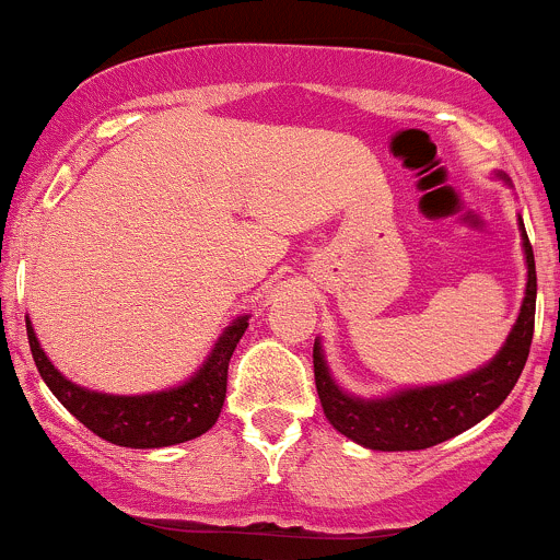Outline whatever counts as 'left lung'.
<instances>
[{
  "instance_id": "1",
  "label": "left lung",
  "mask_w": 560,
  "mask_h": 560,
  "mask_svg": "<svg viewBox=\"0 0 560 560\" xmlns=\"http://www.w3.org/2000/svg\"><path fill=\"white\" fill-rule=\"evenodd\" d=\"M521 230L525 262H528L523 308L501 352L485 369L474 371L463 380L447 382V385L404 389V393L380 400H360L338 389L327 374L319 343H314L316 393H319L325 417L336 431L369 450H385V453L428 450L468 431L504 404L515 382L521 380L523 365L528 360L530 338H534L536 265L523 222Z\"/></svg>"
}]
</instances>
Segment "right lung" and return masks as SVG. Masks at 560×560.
<instances>
[{"mask_svg":"<svg viewBox=\"0 0 560 560\" xmlns=\"http://www.w3.org/2000/svg\"><path fill=\"white\" fill-rule=\"evenodd\" d=\"M246 327L248 316L235 319L219 338L206 365L186 385L151 395H105L72 385L45 358L30 319H26V336L39 376L72 417H78L105 442L118 447L151 450L202 436L219 420L228 395L230 358Z\"/></svg>","mask_w":560,"mask_h":560,"instance_id":"obj_1","label":"right lung"}]
</instances>
